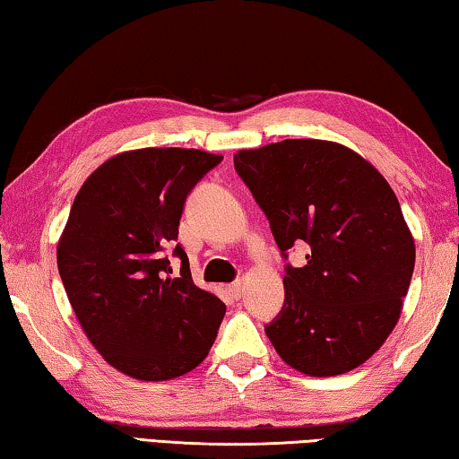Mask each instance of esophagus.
<instances>
[{
	"mask_svg": "<svg viewBox=\"0 0 459 459\" xmlns=\"http://www.w3.org/2000/svg\"><path fill=\"white\" fill-rule=\"evenodd\" d=\"M243 291H245V283L240 281V279H238V281H235V283H230V285H229V293H230L232 298H235V299H238L240 295H243Z\"/></svg>",
	"mask_w": 459,
	"mask_h": 459,
	"instance_id": "obj_1",
	"label": "esophagus"
}]
</instances>
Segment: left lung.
I'll return each instance as SVG.
<instances>
[{
    "mask_svg": "<svg viewBox=\"0 0 459 459\" xmlns=\"http://www.w3.org/2000/svg\"><path fill=\"white\" fill-rule=\"evenodd\" d=\"M235 168L267 214L281 253L304 240V267H287L285 304L265 333L307 377L351 372L397 325L415 267V240L383 174L325 139L238 150Z\"/></svg>",
    "mask_w": 459,
    "mask_h": 459,
    "instance_id": "8db88e82",
    "label": "left lung"
}]
</instances>
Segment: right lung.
I'll return each mask as SVG.
<instances>
[{"label": "right lung", "instance_id": "right-lung-1", "mask_svg": "<svg viewBox=\"0 0 459 459\" xmlns=\"http://www.w3.org/2000/svg\"><path fill=\"white\" fill-rule=\"evenodd\" d=\"M221 160L184 147L113 155L81 186L58 238V273L82 332L135 380L160 383L196 368L227 312L192 281L180 245V273L172 275L166 257L186 196Z\"/></svg>", "mask_w": 459, "mask_h": 459}]
</instances>
